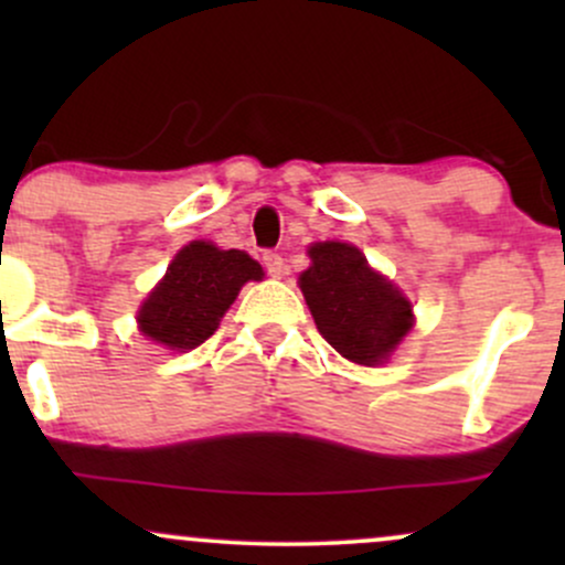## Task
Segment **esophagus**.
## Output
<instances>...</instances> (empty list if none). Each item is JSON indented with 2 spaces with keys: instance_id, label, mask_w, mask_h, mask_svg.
<instances>
[{
  "instance_id": "esophagus-1",
  "label": "esophagus",
  "mask_w": 565,
  "mask_h": 565,
  "mask_svg": "<svg viewBox=\"0 0 565 565\" xmlns=\"http://www.w3.org/2000/svg\"><path fill=\"white\" fill-rule=\"evenodd\" d=\"M263 265H265V270H268V274L274 278L284 276V270H287V268H284V257L278 255V252H265Z\"/></svg>"
}]
</instances>
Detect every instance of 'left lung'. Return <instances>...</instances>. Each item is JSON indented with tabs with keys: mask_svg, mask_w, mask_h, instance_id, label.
Segmentation results:
<instances>
[{
	"mask_svg": "<svg viewBox=\"0 0 565 565\" xmlns=\"http://www.w3.org/2000/svg\"><path fill=\"white\" fill-rule=\"evenodd\" d=\"M310 260L300 289L319 332L353 364H382L412 329V305L355 246L313 244Z\"/></svg>",
	"mask_w": 565,
	"mask_h": 565,
	"instance_id": "8db88e82",
	"label": "left lung"
}]
</instances>
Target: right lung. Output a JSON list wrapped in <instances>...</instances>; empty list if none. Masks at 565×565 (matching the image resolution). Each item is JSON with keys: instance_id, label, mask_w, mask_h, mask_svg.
Returning <instances> with one entry per match:
<instances>
[{"instance_id": "right-lung-1", "label": "right lung", "mask_w": 565, "mask_h": 565, "mask_svg": "<svg viewBox=\"0 0 565 565\" xmlns=\"http://www.w3.org/2000/svg\"><path fill=\"white\" fill-rule=\"evenodd\" d=\"M263 268L246 252L193 242L174 257L167 276L140 308V332L172 350H191L215 334L220 319L246 281Z\"/></svg>"}]
</instances>
